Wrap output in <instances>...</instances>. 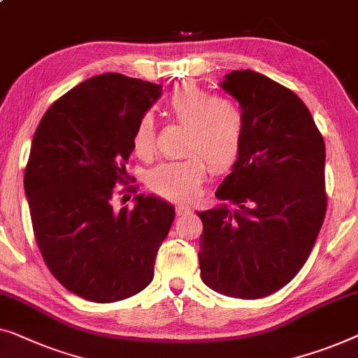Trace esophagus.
Instances as JSON below:
<instances>
[{"mask_svg": "<svg viewBox=\"0 0 358 358\" xmlns=\"http://www.w3.org/2000/svg\"><path fill=\"white\" fill-rule=\"evenodd\" d=\"M190 211H192V208L187 205H176V215H178V216L190 213Z\"/></svg>", "mask_w": 358, "mask_h": 358, "instance_id": "obj_1", "label": "esophagus"}]
</instances>
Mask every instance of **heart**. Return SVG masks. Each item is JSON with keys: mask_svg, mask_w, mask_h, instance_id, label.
Segmentation results:
<instances>
[{"mask_svg": "<svg viewBox=\"0 0 358 358\" xmlns=\"http://www.w3.org/2000/svg\"><path fill=\"white\" fill-rule=\"evenodd\" d=\"M168 115L187 126L184 152L178 159L158 163L147 173V185L169 200H190L205 178L206 162L216 173H226L239 159L245 141V117L227 96H215L203 87L184 82L166 96ZM157 126L145 115L132 136L134 153L150 158L155 152Z\"/></svg>", "mask_w": 358, "mask_h": 358, "instance_id": "obj_1", "label": "heart"}]
</instances>
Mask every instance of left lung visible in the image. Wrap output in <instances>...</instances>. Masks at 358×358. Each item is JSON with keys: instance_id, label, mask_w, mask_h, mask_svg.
<instances>
[{"instance_id": "obj_1", "label": "left lung", "mask_w": 358, "mask_h": 358, "mask_svg": "<svg viewBox=\"0 0 358 358\" xmlns=\"http://www.w3.org/2000/svg\"><path fill=\"white\" fill-rule=\"evenodd\" d=\"M241 103L245 141L216 199L200 211L201 281L237 299L279 291L305 265L324 221V141L292 90L253 71L221 84Z\"/></svg>"}]
</instances>
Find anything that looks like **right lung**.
<instances>
[{
    "mask_svg": "<svg viewBox=\"0 0 358 358\" xmlns=\"http://www.w3.org/2000/svg\"><path fill=\"white\" fill-rule=\"evenodd\" d=\"M159 93L106 72L58 98L35 131L24 176L35 241L51 274L90 302L143 291L173 224L174 208L158 196L137 195L132 210L111 205L116 185H127L137 122Z\"/></svg>",
    "mask_w": 358,
    "mask_h": 358,
    "instance_id": "1",
    "label": "right lung"
}]
</instances>
